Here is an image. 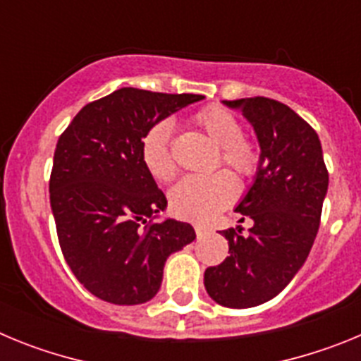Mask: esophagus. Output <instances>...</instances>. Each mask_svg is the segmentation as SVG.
Segmentation results:
<instances>
[{
	"label": "esophagus",
	"mask_w": 361,
	"mask_h": 361,
	"mask_svg": "<svg viewBox=\"0 0 361 361\" xmlns=\"http://www.w3.org/2000/svg\"><path fill=\"white\" fill-rule=\"evenodd\" d=\"M193 228H195L197 237H202V235H206V233L212 231V229H209L208 226H204V224H195V226H193Z\"/></svg>",
	"instance_id": "obj_1"
}]
</instances>
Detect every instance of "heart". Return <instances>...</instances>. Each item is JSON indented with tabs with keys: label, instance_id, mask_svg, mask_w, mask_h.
I'll list each match as a JSON object with an SVG mask.
<instances>
[{
	"label": "heart",
	"instance_id": "1",
	"mask_svg": "<svg viewBox=\"0 0 361 361\" xmlns=\"http://www.w3.org/2000/svg\"><path fill=\"white\" fill-rule=\"evenodd\" d=\"M197 126L219 145L216 166H228L238 178H253L262 155L257 142L247 137L242 123L231 110L209 104L193 116ZM141 159L155 180L168 183L177 175V162L171 152V123L155 121L141 139ZM237 197V180L229 171L219 170L209 175H188L170 191V208L180 219L209 220L228 208Z\"/></svg>",
	"mask_w": 361,
	"mask_h": 361
}]
</instances>
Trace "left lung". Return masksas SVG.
Segmentation results:
<instances>
[{"label":"left lung","instance_id":"obj_1","mask_svg":"<svg viewBox=\"0 0 361 361\" xmlns=\"http://www.w3.org/2000/svg\"><path fill=\"white\" fill-rule=\"evenodd\" d=\"M238 108L257 132L262 162L235 212L253 220L247 235L224 229L229 257L204 273L216 304L247 309L275 298L293 280L320 228L329 186L320 139L288 104L269 97L224 101Z\"/></svg>","mask_w":361,"mask_h":361}]
</instances>
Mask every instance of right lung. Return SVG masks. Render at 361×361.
Instances as JSON below:
<instances>
[{"label": "right lung", "mask_w": 361, "mask_h": 361, "mask_svg": "<svg viewBox=\"0 0 361 361\" xmlns=\"http://www.w3.org/2000/svg\"><path fill=\"white\" fill-rule=\"evenodd\" d=\"M200 99L119 88L82 106L57 141L49 184L57 238L75 279L104 302L152 300L166 258L195 238L188 222L149 220L168 202L142 162L141 139Z\"/></svg>", "instance_id": "obj_1"}]
</instances>
